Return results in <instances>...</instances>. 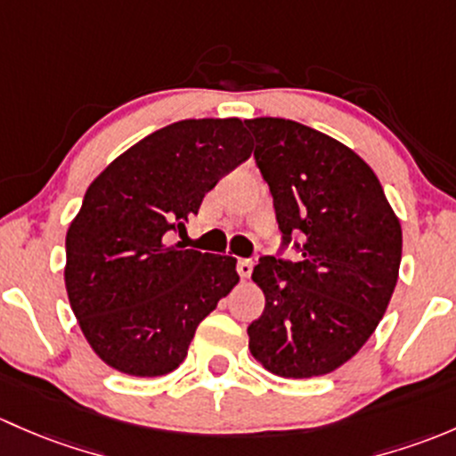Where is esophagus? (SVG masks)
Here are the masks:
<instances>
[{
	"label": "esophagus",
	"mask_w": 456,
	"mask_h": 456,
	"mask_svg": "<svg viewBox=\"0 0 456 456\" xmlns=\"http://www.w3.org/2000/svg\"><path fill=\"white\" fill-rule=\"evenodd\" d=\"M252 267H255V263H252V259H239L237 261V272H239V274H241V279H250Z\"/></svg>",
	"instance_id": "34e87169"
}]
</instances>
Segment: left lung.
I'll return each mask as SVG.
<instances>
[{"mask_svg": "<svg viewBox=\"0 0 456 456\" xmlns=\"http://www.w3.org/2000/svg\"><path fill=\"white\" fill-rule=\"evenodd\" d=\"M246 126L283 239L279 256H261L252 272L265 309L248 327L250 354L281 378L331 373L387 312L402 261L400 219L369 164L342 142L285 118ZM289 242L300 262L280 259Z\"/></svg>", "mask_w": 456, "mask_h": 456, "instance_id": "obj_1", "label": "left lung"}]
</instances>
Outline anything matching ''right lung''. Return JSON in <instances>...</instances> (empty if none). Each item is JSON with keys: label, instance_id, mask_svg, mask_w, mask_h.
I'll use <instances>...</instances> for the list:
<instances>
[{"label": "right lung", "instance_id": "right-lung-1", "mask_svg": "<svg viewBox=\"0 0 456 456\" xmlns=\"http://www.w3.org/2000/svg\"><path fill=\"white\" fill-rule=\"evenodd\" d=\"M239 118L180 120L153 131L89 184L65 237V288L98 358L135 378L184 362L197 325L239 283L237 259L184 250L201 200L246 162Z\"/></svg>", "mask_w": 456, "mask_h": 456}]
</instances>
